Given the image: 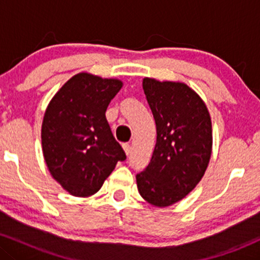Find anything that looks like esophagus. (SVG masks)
Returning <instances> with one entry per match:
<instances>
[{"mask_svg": "<svg viewBox=\"0 0 260 260\" xmlns=\"http://www.w3.org/2000/svg\"><path fill=\"white\" fill-rule=\"evenodd\" d=\"M123 150H124V153H126V155L131 154V145L128 144V143H124L123 144Z\"/></svg>", "mask_w": 260, "mask_h": 260, "instance_id": "34e87169", "label": "esophagus"}]
</instances>
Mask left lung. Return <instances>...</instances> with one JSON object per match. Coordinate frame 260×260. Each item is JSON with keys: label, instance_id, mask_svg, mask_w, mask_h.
Wrapping results in <instances>:
<instances>
[{"label": "left lung", "instance_id": "left-lung-1", "mask_svg": "<svg viewBox=\"0 0 260 260\" xmlns=\"http://www.w3.org/2000/svg\"><path fill=\"white\" fill-rule=\"evenodd\" d=\"M156 124L150 162L136 176L140 196L165 208L183 199L204 176L213 148L207 105L184 83L143 79Z\"/></svg>", "mask_w": 260, "mask_h": 260}]
</instances>
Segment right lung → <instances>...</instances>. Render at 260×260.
<instances>
[{
	"label": "right lung",
	"instance_id": "obj_1",
	"mask_svg": "<svg viewBox=\"0 0 260 260\" xmlns=\"http://www.w3.org/2000/svg\"><path fill=\"white\" fill-rule=\"evenodd\" d=\"M123 83L78 73L50 101L41 126L50 174L74 197L98 192L126 154L106 120V109Z\"/></svg>",
	"mask_w": 260,
	"mask_h": 260
}]
</instances>
